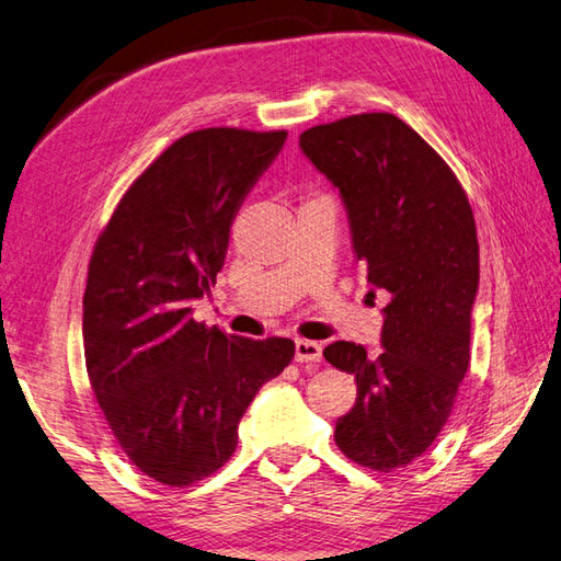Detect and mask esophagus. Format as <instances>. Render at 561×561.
Here are the masks:
<instances>
[{"label":"esophagus","mask_w":561,"mask_h":561,"mask_svg":"<svg viewBox=\"0 0 561 561\" xmlns=\"http://www.w3.org/2000/svg\"><path fill=\"white\" fill-rule=\"evenodd\" d=\"M296 360L298 363H320L322 360V346L318 341L296 339Z\"/></svg>","instance_id":"obj_1"}]
</instances>
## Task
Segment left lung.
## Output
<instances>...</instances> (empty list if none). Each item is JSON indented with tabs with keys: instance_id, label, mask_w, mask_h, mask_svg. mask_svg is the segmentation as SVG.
<instances>
[{
	"instance_id": "obj_1",
	"label": "left lung",
	"mask_w": 561,
	"mask_h": 561,
	"mask_svg": "<svg viewBox=\"0 0 561 561\" xmlns=\"http://www.w3.org/2000/svg\"><path fill=\"white\" fill-rule=\"evenodd\" d=\"M298 144L341 194L369 294H389L377 357L351 341L324 348L327 363L357 383L334 440L360 467H405L440 434L469 369L473 213L448 163L393 113L310 127Z\"/></svg>"
}]
</instances>
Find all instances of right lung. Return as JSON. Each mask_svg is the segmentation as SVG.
<instances>
[{
    "mask_svg": "<svg viewBox=\"0 0 561 561\" xmlns=\"http://www.w3.org/2000/svg\"><path fill=\"white\" fill-rule=\"evenodd\" d=\"M286 133L208 127L180 137L133 182L99 234L82 298L84 365L130 462L192 485L237 448L255 393L294 357L291 339H243L192 318L225 265L243 198Z\"/></svg>",
    "mask_w": 561,
    "mask_h": 561,
    "instance_id": "add662e5",
    "label": "right lung"
}]
</instances>
